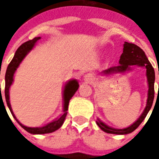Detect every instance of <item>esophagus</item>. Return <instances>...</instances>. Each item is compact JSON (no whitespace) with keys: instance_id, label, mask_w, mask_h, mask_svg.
I'll return each mask as SVG.
<instances>
[{"instance_id":"esophagus-1","label":"esophagus","mask_w":159,"mask_h":159,"mask_svg":"<svg viewBox=\"0 0 159 159\" xmlns=\"http://www.w3.org/2000/svg\"><path fill=\"white\" fill-rule=\"evenodd\" d=\"M83 80H84V82L91 84V83L95 80V78H94V76H93V74H91V73H88V74L84 75V77H83Z\"/></svg>"}]
</instances>
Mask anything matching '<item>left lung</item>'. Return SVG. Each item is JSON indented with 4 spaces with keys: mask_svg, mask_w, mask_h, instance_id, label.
I'll return each mask as SVG.
<instances>
[{
    "mask_svg": "<svg viewBox=\"0 0 159 159\" xmlns=\"http://www.w3.org/2000/svg\"><path fill=\"white\" fill-rule=\"evenodd\" d=\"M123 47H124L123 53L120 56L119 65L111 67L105 70H102L101 72L102 75L104 77H111L113 76L114 74H117V73L125 74V72L131 71L134 68V65L137 67L144 68L146 70V77H147V83H148V96H147L146 106L144 108L143 113L132 125L127 127L122 128V129L114 128V127L106 125L104 122H102L99 119H97L96 124L102 131L108 133V134H130L132 132L134 131L138 126L141 125V123L143 121L147 114L149 113L150 110L151 109L153 100H154V94H155V91H154L155 71H154V68L152 67V65L150 63L149 59L146 57L143 50L140 47L136 46L135 44L128 43L125 41L124 42Z\"/></svg>",
    "mask_w": 159,
    "mask_h": 159,
    "instance_id": "8db88e82",
    "label": "left lung"
}]
</instances>
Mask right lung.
<instances>
[{"instance_id":"add662e5","label":"right lung","mask_w":159,"mask_h":159,"mask_svg":"<svg viewBox=\"0 0 159 159\" xmlns=\"http://www.w3.org/2000/svg\"><path fill=\"white\" fill-rule=\"evenodd\" d=\"M40 39V37H35L32 40H28L26 42H25L24 44H22L21 46L16 49L15 55H14V57L11 60V62L9 63L7 70H6V74H5V99H6L7 105L9 107V111L12 114L13 118L16 120V122L21 125L25 131H27L30 134H44L53 133L56 130L59 129L63 125L64 119H65L66 115H67L69 102H70V98L76 93V91L79 89V86H80L79 81L75 79L70 80L67 82L64 83V89H63V113L58 118L54 119L51 122L48 123L46 125H44L43 126H39V127L26 126V125H23L21 122L16 118L15 114H14L13 111H12V108H11L10 101H9V89H10L11 85L13 84L14 75H15L17 68L19 67L22 61L25 58V57L34 49L37 41ZM3 105H4V103H3Z\"/></svg>"}]
</instances>
